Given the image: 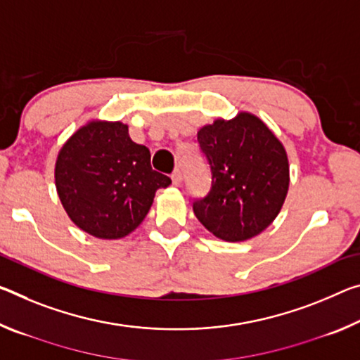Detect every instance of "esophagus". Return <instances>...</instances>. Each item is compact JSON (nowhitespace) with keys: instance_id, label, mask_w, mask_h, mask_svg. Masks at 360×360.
Here are the masks:
<instances>
[{"instance_id":"obj_1","label":"esophagus","mask_w":360,"mask_h":360,"mask_svg":"<svg viewBox=\"0 0 360 360\" xmlns=\"http://www.w3.org/2000/svg\"><path fill=\"white\" fill-rule=\"evenodd\" d=\"M171 179H173V186H179L181 181H182L181 169H174V173L171 174Z\"/></svg>"}]
</instances>
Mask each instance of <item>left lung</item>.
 Returning a JSON list of instances; mask_svg holds the SVG:
<instances>
[{
    "label": "left lung",
    "mask_w": 360,
    "mask_h": 360,
    "mask_svg": "<svg viewBox=\"0 0 360 360\" xmlns=\"http://www.w3.org/2000/svg\"><path fill=\"white\" fill-rule=\"evenodd\" d=\"M197 141L211 169V189L193 202L197 219L214 237L243 242L266 229L281 213L290 184L285 147L253 113L214 120Z\"/></svg>",
    "instance_id": "obj_1"
}]
</instances>
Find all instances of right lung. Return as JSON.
<instances>
[{
  "label": "right lung",
  "mask_w": 360,
  "mask_h": 360,
  "mask_svg": "<svg viewBox=\"0 0 360 360\" xmlns=\"http://www.w3.org/2000/svg\"><path fill=\"white\" fill-rule=\"evenodd\" d=\"M56 189L73 224L89 236L117 240L149 213L168 176L150 167V152L136 144L122 122L93 120L77 129L56 160Z\"/></svg>",
  "instance_id": "add662e5"
}]
</instances>
